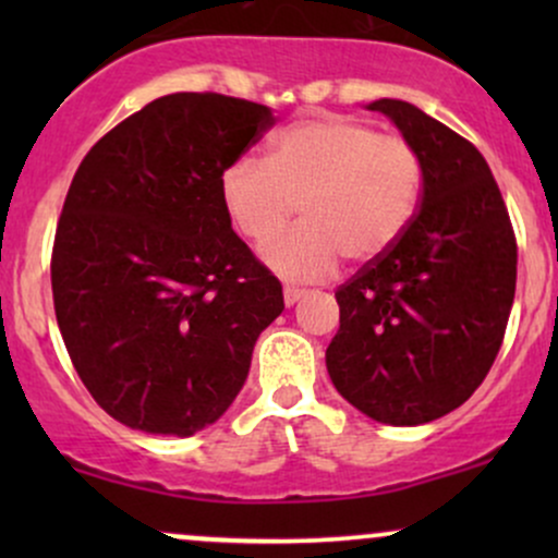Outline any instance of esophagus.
I'll use <instances>...</instances> for the list:
<instances>
[{
	"instance_id": "1",
	"label": "esophagus",
	"mask_w": 558,
	"mask_h": 558,
	"mask_svg": "<svg viewBox=\"0 0 558 558\" xmlns=\"http://www.w3.org/2000/svg\"><path fill=\"white\" fill-rule=\"evenodd\" d=\"M301 296H304V288H299V286H286V288H283V299H286L288 306L296 304V301H299Z\"/></svg>"
}]
</instances>
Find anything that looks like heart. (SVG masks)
<instances>
[{
  "label": "heart",
  "mask_w": 558,
  "mask_h": 558,
  "mask_svg": "<svg viewBox=\"0 0 558 558\" xmlns=\"http://www.w3.org/2000/svg\"><path fill=\"white\" fill-rule=\"evenodd\" d=\"M420 151L360 120L310 118L270 136L265 159L243 155L220 175L226 213L243 239L265 243L302 204L305 222L267 243L262 257L293 280H323L343 257L373 262L417 215Z\"/></svg>",
  "instance_id": "heart-1"
}]
</instances>
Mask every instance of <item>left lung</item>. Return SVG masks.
<instances>
[{
	"instance_id": "1",
	"label": "left lung",
	"mask_w": 558,
	"mask_h": 558,
	"mask_svg": "<svg viewBox=\"0 0 558 558\" xmlns=\"http://www.w3.org/2000/svg\"><path fill=\"white\" fill-rule=\"evenodd\" d=\"M420 151V209L390 252L336 291L341 328L325 362L351 407L425 425L470 399L504 343L517 239L496 178L457 131L401 99H377Z\"/></svg>"
}]
</instances>
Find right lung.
Returning a JSON list of instances; mask_svg holds the SVG:
<instances>
[{
    "label": "right lung",
    "instance_id": "obj_1",
    "mask_svg": "<svg viewBox=\"0 0 558 558\" xmlns=\"http://www.w3.org/2000/svg\"><path fill=\"white\" fill-rule=\"evenodd\" d=\"M275 125L257 101L168 94L83 157L57 222L52 296L94 401L194 435L233 403L283 286L230 228L220 175Z\"/></svg>",
    "mask_w": 558,
    "mask_h": 558
}]
</instances>
